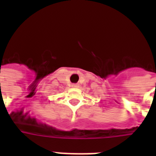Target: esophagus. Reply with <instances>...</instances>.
<instances>
[{
    "mask_svg": "<svg viewBox=\"0 0 156 156\" xmlns=\"http://www.w3.org/2000/svg\"><path fill=\"white\" fill-rule=\"evenodd\" d=\"M72 87H73L77 88L79 87V85H78V84H77V83H73V84H72Z\"/></svg>",
    "mask_w": 156,
    "mask_h": 156,
    "instance_id": "obj_1",
    "label": "esophagus"
}]
</instances>
